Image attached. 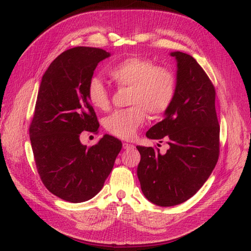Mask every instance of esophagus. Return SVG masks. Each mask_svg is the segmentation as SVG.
I'll return each mask as SVG.
<instances>
[{"label":"esophagus","instance_id":"obj_1","mask_svg":"<svg viewBox=\"0 0 251 251\" xmlns=\"http://www.w3.org/2000/svg\"><path fill=\"white\" fill-rule=\"evenodd\" d=\"M123 148H124L125 150H129V149H134L135 146L128 142H123Z\"/></svg>","mask_w":251,"mask_h":251}]
</instances>
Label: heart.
<instances>
[{
    "instance_id": "b5f03b06",
    "label": "heart",
    "mask_w": 251,
    "mask_h": 251,
    "mask_svg": "<svg viewBox=\"0 0 251 251\" xmlns=\"http://www.w3.org/2000/svg\"><path fill=\"white\" fill-rule=\"evenodd\" d=\"M119 88L129 87L126 109L116 110L103 120L110 135L120 139H131L147 119L166 113L177 93V75L168 67L156 66L150 58L129 56L117 61L108 71ZM87 99L94 108L108 111L111 96L100 78L93 77L87 84Z\"/></svg>"
}]
</instances>
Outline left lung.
<instances>
[{"label":"left lung","instance_id":"obj_1","mask_svg":"<svg viewBox=\"0 0 251 251\" xmlns=\"http://www.w3.org/2000/svg\"><path fill=\"white\" fill-rule=\"evenodd\" d=\"M170 55L177 59V93L164 120L147 132L150 139L166 138L169 149L161 154L157 148L137 147L141 190L149 201L163 207L191 199L209 178L220 153L214 84L192 56L181 51Z\"/></svg>","mask_w":251,"mask_h":251}]
</instances>
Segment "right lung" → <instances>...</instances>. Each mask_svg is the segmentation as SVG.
Here are the masks:
<instances>
[{"label":"right lung","mask_w":251,"mask_h":251,"mask_svg":"<svg viewBox=\"0 0 251 251\" xmlns=\"http://www.w3.org/2000/svg\"><path fill=\"white\" fill-rule=\"evenodd\" d=\"M109 56L96 47H74L58 56L42 77L30 140L42 182L63 201L82 202L99 193L122 149L109 135L89 148L79 140L82 131L98 132L86 89L96 67Z\"/></svg>","instance_id":"add662e5"}]
</instances>
